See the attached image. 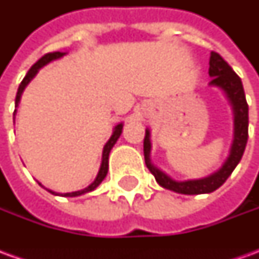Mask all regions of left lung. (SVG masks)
<instances>
[{
    "mask_svg": "<svg viewBox=\"0 0 259 259\" xmlns=\"http://www.w3.org/2000/svg\"><path fill=\"white\" fill-rule=\"evenodd\" d=\"M208 73L212 77L209 81L211 87H218L228 97L233 111V143L230 147L228 159L225 161L217 172L208 175L201 179L175 180L162 172L151 162V141H150V129H146L144 137V159L148 170L154 175L158 185L163 189H168L179 194H208L212 193L228 180L234 168L244 154L247 139H248V104L245 101L243 83L234 70L218 53H211L209 57V70Z\"/></svg>",
    "mask_w": 259,
    "mask_h": 259,
    "instance_id": "1",
    "label": "left lung"
}]
</instances>
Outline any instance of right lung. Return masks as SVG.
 Segmentation results:
<instances>
[{
    "label": "right lung",
    "mask_w": 259,
    "mask_h": 259,
    "mask_svg": "<svg viewBox=\"0 0 259 259\" xmlns=\"http://www.w3.org/2000/svg\"><path fill=\"white\" fill-rule=\"evenodd\" d=\"M68 53H50V54H46L44 57H41V58L37 61L36 64L33 65L30 69H29V72H27V74L25 76V79L22 80V83L19 84V89H18V93H16V98H15V108H18V105H19V101H20V97H22V93H23V90L26 89V85L30 83L31 80L34 79V76H36L37 73H38V70L42 68V66H46L47 64H50V62H53V61H55V59H59L62 58L64 55H66ZM15 113H16V109L14 111V116ZM122 129H123V123H118L116 126H115V129H113V133L112 136H111V139L107 141V144L104 146V150H102V161H101V166H100V170H98V175H97V178L94 179V182L91 183V185H89L85 189H83V190H79V191H72V193H55V191L50 190V189H46L44 186L41 185V183H38V185L41 186V187H44L46 190H48L51 194H55V195H61V197H77V195H81V194H85V193H90V191L96 190L97 187L100 186V183H101L102 180L105 179V176H107L108 174V159H109V152H111V150H112V147L115 146V143L118 141L119 136L122 135Z\"/></svg>",
    "instance_id": "right-lung-1"
}]
</instances>
